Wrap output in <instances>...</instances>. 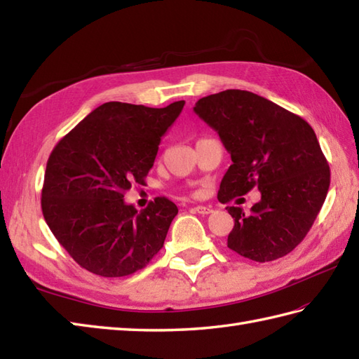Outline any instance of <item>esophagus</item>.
<instances>
[{
  "instance_id": "1",
  "label": "esophagus",
  "mask_w": 359,
  "mask_h": 359,
  "mask_svg": "<svg viewBox=\"0 0 359 359\" xmlns=\"http://www.w3.org/2000/svg\"><path fill=\"white\" fill-rule=\"evenodd\" d=\"M196 212H199V215H210V212H212V210L210 207H203V205H197V207L193 208Z\"/></svg>"
}]
</instances>
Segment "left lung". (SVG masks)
<instances>
[{"label":"left lung","mask_w":359,"mask_h":359,"mask_svg":"<svg viewBox=\"0 0 359 359\" xmlns=\"http://www.w3.org/2000/svg\"><path fill=\"white\" fill-rule=\"evenodd\" d=\"M194 112L219 134L230 152L217 199L226 203L253 188L261 201L234 219L228 248L256 262H270L299 245L321 211L330 168L306 120L266 98L226 89L201 98Z\"/></svg>","instance_id":"obj_1"}]
</instances>
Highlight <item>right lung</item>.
<instances>
[{"instance_id":"1","label":"right lung","mask_w":359,"mask_h":359,"mask_svg":"<svg viewBox=\"0 0 359 359\" xmlns=\"http://www.w3.org/2000/svg\"><path fill=\"white\" fill-rule=\"evenodd\" d=\"M184 104L103 103L50 152L43 216L81 269L103 278L128 276L147 266L163 247L179 212L175 203L156 197L137 212L123 197L134 184H144L160 140Z\"/></svg>"}]
</instances>
